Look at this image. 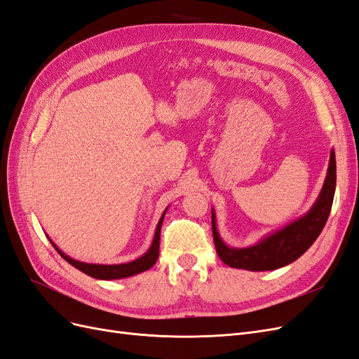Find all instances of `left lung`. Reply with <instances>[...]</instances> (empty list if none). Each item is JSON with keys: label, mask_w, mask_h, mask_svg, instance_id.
Returning <instances> with one entry per match:
<instances>
[{"label": "left lung", "mask_w": 359, "mask_h": 359, "mask_svg": "<svg viewBox=\"0 0 359 359\" xmlns=\"http://www.w3.org/2000/svg\"><path fill=\"white\" fill-rule=\"evenodd\" d=\"M335 181V153L332 149L327 178H325L319 198L311 206V210L306 215H302L301 219L292 222L283 229L265 236L262 241L252 247H227L220 238L219 231H217L215 212L212 210L211 223L217 255L226 265L247 271H271L292 264L293 260H297L307 252L325 227L334 201Z\"/></svg>", "instance_id": "obj_1"}]
</instances>
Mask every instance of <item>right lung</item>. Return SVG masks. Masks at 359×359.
Listing matches in <instances>:
<instances>
[{
  "instance_id": "add662e5",
  "label": "right lung",
  "mask_w": 359,
  "mask_h": 359,
  "mask_svg": "<svg viewBox=\"0 0 359 359\" xmlns=\"http://www.w3.org/2000/svg\"><path fill=\"white\" fill-rule=\"evenodd\" d=\"M165 214L166 211L163 212L161 219L158 220L157 224V229L154 233V240L151 247L148 248V252L140 256L139 259L133 260V262H127V264H119V265H100V264H85V262H79V260H74L72 257H69L67 255H64L61 250L50 241V244L55 247L57 252L60 253V256L67 260L70 265H73L74 268H78L82 273H85L86 276L94 277V278H99V280H116V278H126V277H132L136 276L139 273H144V271L149 269L157 262V257H158V248H160V229H161V223L163 219H165Z\"/></svg>"
}]
</instances>
